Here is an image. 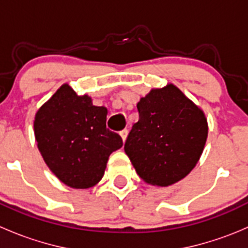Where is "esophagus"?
I'll list each match as a JSON object with an SVG mask.
<instances>
[{
	"label": "esophagus",
	"instance_id": "34e87169",
	"mask_svg": "<svg viewBox=\"0 0 248 248\" xmlns=\"http://www.w3.org/2000/svg\"><path fill=\"white\" fill-rule=\"evenodd\" d=\"M120 136H121V138H122V140H124V141H126L127 136H128V131H127V129H124V131L120 132Z\"/></svg>",
	"mask_w": 248,
	"mask_h": 248
}]
</instances>
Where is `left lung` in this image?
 Masks as SVG:
<instances>
[{"label":"left lung","instance_id":"8db88e82","mask_svg":"<svg viewBox=\"0 0 248 248\" xmlns=\"http://www.w3.org/2000/svg\"><path fill=\"white\" fill-rule=\"evenodd\" d=\"M124 152L145 182L170 186L184 179L201 158L207 138L204 112L176 86L155 89L137 104Z\"/></svg>","mask_w":248,"mask_h":248}]
</instances>
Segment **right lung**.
<instances>
[{"instance_id": "obj_1", "label": "right lung", "mask_w": 248, "mask_h": 248, "mask_svg": "<svg viewBox=\"0 0 248 248\" xmlns=\"http://www.w3.org/2000/svg\"><path fill=\"white\" fill-rule=\"evenodd\" d=\"M104 107L64 84L38 110L34 136L44 162L64 185L89 188L103 177L110 155L124 145L107 128Z\"/></svg>"}]
</instances>
